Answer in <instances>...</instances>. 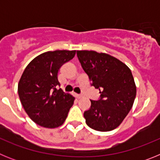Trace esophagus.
<instances>
[{
    "instance_id": "obj_1",
    "label": "esophagus",
    "mask_w": 160,
    "mask_h": 160,
    "mask_svg": "<svg viewBox=\"0 0 160 160\" xmlns=\"http://www.w3.org/2000/svg\"><path fill=\"white\" fill-rule=\"evenodd\" d=\"M76 97H77V98H82V95H81V94H76Z\"/></svg>"
}]
</instances>
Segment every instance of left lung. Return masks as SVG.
I'll list each match as a JSON object with an SVG mask.
<instances>
[{"mask_svg": "<svg viewBox=\"0 0 160 160\" xmlns=\"http://www.w3.org/2000/svg\"><path fill=\"white\" fill-rule=\"evenodd\" d=\"M83 70L99 90L101 98L90 100L85 111L86 122L98 131L115 129L130 112L136 96V86L130 68L116 58L94 50H78Z\"/></svg>", "mask_w": 160, "mask_h": 160, "instance_id": "1", "label": "left lung"}]
</instances>
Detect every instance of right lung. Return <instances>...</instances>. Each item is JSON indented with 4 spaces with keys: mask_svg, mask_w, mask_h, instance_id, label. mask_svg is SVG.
<instances>
[{
    "mask_svg": "<svg viewBox=\"0 0 160 160\" xmlns=\"http://www.w3.org/2000/svg\"><path fill=\"white\" fill-rule=\"evenodd\" d=\"M76 50L48 51L28 64L18 82V95L29 118L38 125L56 128L66 121L75 98L65 93L58 74L61 66L75 56Z\"/></svg>",
    "mask_w": 160,
    "mask_h": 160,
    "instance_id": "add662e5",
    "label": "right lung"
}]
</instances>
